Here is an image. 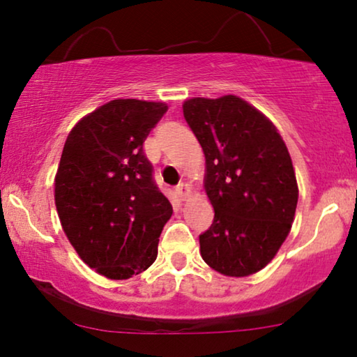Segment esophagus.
Segmentation results:
<instances>
[{"instance_id":"esophagus-1","label":"esophagus","mask_w":357,"mask_h":357,"mask_svg":"<svg viewBox=\"0 0 357 357\" xmlns=\"http://www.w3.org/2000/svg\"><path fill=\"white\" fill-rule=\"evenodd\" d=\"M174 190H176V194L181 200H185V197L190 195V188L185 183H179Z\"/></svg>"}]
</instances>
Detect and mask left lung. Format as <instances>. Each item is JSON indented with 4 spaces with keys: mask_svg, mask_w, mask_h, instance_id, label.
I'll return each instance as SVG.
<instances>
[{
    "mask_svg": "<svg viewBox=\"0 0 357 357\" xmlns=\"http://www.w3.org/2000/svg\"><path fill=\"white\" fill-rule=\"evenodd\" d=\"M184 119L205 153V190L215 210L200 255L218 273L261 271L289 236L298 204L295 169L268 116L237 96L194 98Z\"/></svg>",
    "mask_w": 357,
    "mask_h": 357,
    "instance_id": "1",
    "label": "left lung"
}]
</instances>
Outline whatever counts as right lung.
<instances>
[{
    "label": "right lung",
    "mask_w": 357,
    "mask_h": 357,
    "mask_svg": "<svg viewBox=\"0 0 357 357\" xmlns=\"http://www.w3.org/2000/svg\"><path fill=\"white\" fill-rule=\"evenodd\" d=\"M165 102L115 99L83 116L54 181L62 229L78 257L109 279H130L157 258L173 206L153 181L144 141Z\"/></svg>",
    "instance_id": "add662e5"
}]
</instances>
